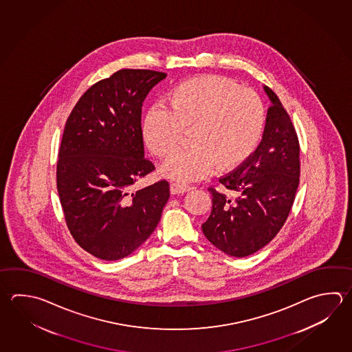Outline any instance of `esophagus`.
I'll return each instance as SVG.
<instances>
[{
  "label": "esophagus",
  "mask_w": 352,
  "mask_h": 352,
  "mask_svg": "<svg viewBox=\"0 0 352 352\" xmlns=\"http://www.w3.org/2000/svg\"><path fill=\"white\" fill-rule=\"evenodd\" d=\"M192 189V186H186L183 183H172V186H170V192L172 194H184V192H189Z\"/></svg>",
  "instance_id": "1"
}]
</instances>
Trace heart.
Instances as JSON below:
<instances>
[{
    "mask_svg": "<svg viewBox=\"0 0 352 352\" xmlns=\"http://www.w3.org/2000/svg\"><path fill=\"white\" fill-rule=\"evenodd\" d=\"M166 107L153 106L143 120V137L155 155L166 158L189 129V144L174 153L162 172L179 182L229 172L241 166L264 133L265 107L259 96L221 76H201L173 87Z\"/></svg>",
    "mask_w": 352,
    "mask_h": 352,
    "instance_id": "obj_1",
    "label": "heart"
}]
</instances>
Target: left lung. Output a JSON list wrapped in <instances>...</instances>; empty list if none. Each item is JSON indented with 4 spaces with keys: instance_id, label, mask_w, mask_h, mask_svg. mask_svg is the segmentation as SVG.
Here are the masks:
<instances>
[{
    "instance_id": "8db88e82",
    "label": "left lung",
    "mask_w": 352,
    "mask_h": 352,
    "mask_svg": "<svg viewBox=\"0 0 352 352\" xmlns=\"http://www.w3.org/2000/svg\"><path fill=\"white\" fill-rule=\"evenodd\" d=\"M272 100L263 140L248 160L219 178L234 198L214 186L212 212L201 226L206 239L230 256L244 258L269 244L285 224L300 177L298 134L278 96Z\"/></svg>"
}]
</instances>
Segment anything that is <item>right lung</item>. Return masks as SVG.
<instances>
[{
	"instance_id": "1",
	"label": "right lung",
	"mask_w": 352,
	"mask_h": 352,
	"mask_svg": "<svg viewBox=\"0 0 352 352\" xmlns=\"http://www.w3.org/2000/svg\"><path fill=\"white\" fill-rule=\"evenodd\" d=\"M166 74L120 69L89 87L69 114L57 162L67 228L93 256L120 260L146 241L169 199V183L133 186L155 168L144 158L142 106Z\"/></svg>"
}]
</instances>
